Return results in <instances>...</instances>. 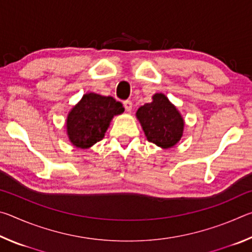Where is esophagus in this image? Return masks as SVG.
<instances>
[{"mask_svg":"<svg viewBox=\"0 0 252 252\" xmlns=\"http://www.w3.org/2000/svg\"><path fill=\"white\" fill-rule=\"evenodd\" d=\"M123 105H125V109L126 112H131L132 108H133V104H132L131 101H125L123 102Z\"/></svg>","mask_w":252,"mask_h":252,"instance_id":"34e87169","label":"esophagus"}]
</instances>
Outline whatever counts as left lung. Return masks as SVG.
<instances>
[{
  "label": "left lung",
  "mask_w": 252,
  "mask_h": 252,
  "mask_svg": "<svg viewBox=\"0 0 252 252\" xmlns=\"http://www.w3.org/2000/svg\"><path fill=\"white\" fill-rule=\"evenodd\" d=\"M136 118L148 141L158 147L172 148L180 141L185 121L176 106L162 93H156L152 102L140 106Z\"/></svg>",
  "instance_id": "obj_1"
}]
</instances>
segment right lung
<instances>
[{"mask_svg":"<svg viewBox=\"0 0 252 252\" xmlns=\"http://www.w3.org/2000/svg\"><path fill=\"white\" fill-rule=\"evenodd\" d=\"M125 108L112 96L87 93L70 111L66 119V133L76 148L88 149L104 138L114 116Z\"/></svg>","mask_w":252,"mask_h":252,"instance_id":"1","label":"right lung"}]
</instances>
